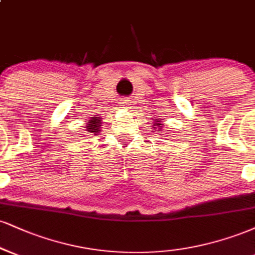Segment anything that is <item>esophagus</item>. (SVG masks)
<instances>
[{
  "mask_svg": "<svg viewBox=\"0 0 255 255\" xmlns=\"http://www.w3.org/2000/svg\"><path fill=\"white\" fill-rule=\"evenodd\" d=\"M129 104H130V102L128 100H124L122 101V103H121V106H124V107H126V108H129Z\"/></svg>",
  "mask_w": 255,
  "mask_h": 255,
  "instance_id": "esophagus-1",
  "label": "esophagus"
}]
</instances>
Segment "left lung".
Wrapping results in <instances>:
<instances>
[{
  "mask_svg": "<svg viewBox=\"0 0 255 255\" xmlns=\"http://www.w3.org/2000/svg\"><path fill=\"white\" fill-rule=\"evenodd\" d=\"M154 126H158V129H160V128L159 127H161V124H160V119H157V122H154V124H153ZM160 131V130H159Z\"/></svg>",
  "mask_w": 255,
  "mask_h": 255,
  "instance_id": "left-lung-1",
  "label": "left lung"
}]
</instances>
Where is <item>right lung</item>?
<instances>
[{
	"instance_id": "right-lung-1",
	"label": "right lung",
	"mask_w": 255,
	"mask_h": 255,
	"mask_svg": "<svg viewBox=\"0 0 255 255\" xmlns=\"http://www.w3.org/2000/svg\"><path fill=\"white\" fill-rule=\"evenodd\" d=\"M101 124H102V120L98 119V115H96V118H91V120H89L87 130L89 133H97L100 130Z\"/></svg>"
}]
</instances>
